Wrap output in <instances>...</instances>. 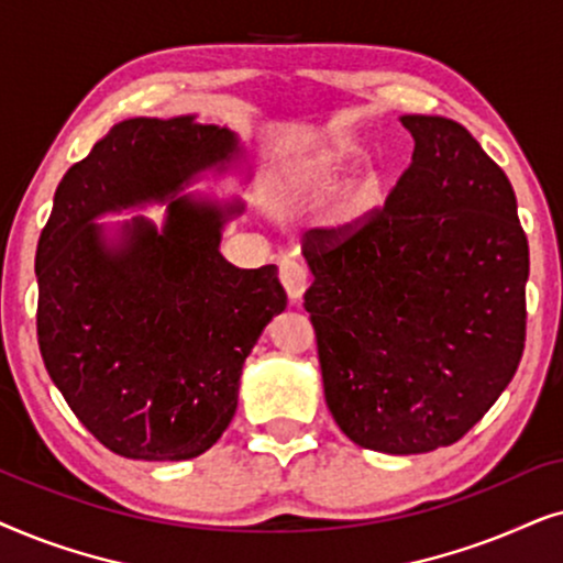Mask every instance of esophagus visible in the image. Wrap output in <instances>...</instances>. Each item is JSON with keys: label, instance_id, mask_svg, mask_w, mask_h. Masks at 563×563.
<instances>
[{"label": "esophagus", "instance_id": "esophagus-1", "mask_svg": "<svg viewBox=\"0 0 563 563\" xmlns=\"http://www.w3.org/2000/svg\"><path fill=\"white\" fill-rule=\"evenodd\" d=\"M280 283L283 288H286V294L290 301H298L306 294V288H309V275H306V269L298 265L294 260H283L280 262Z\"/></svg>", "mask_w": 563, "mask_h": 563}]
</instances>
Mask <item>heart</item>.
Returning a JSON list of instances; mask_svg holds the SVG:
<instances>
[{"label":"heart","mask_w":563,"mask_h":563,"mask_svg":"<svg viewBox=\"0 0 563 563\" xmlns=\"http://www.w3.org/2000/svg\"><path fill=\"white\" fill-rule=\"evenodd\" d=\"M355 159L357 146L347 144V141H336L332 146L313 152L309 159L298 162L286 175L283 190H286L290 198H317V195L332 190V187L347 175V169L355 164ZM378 195L380 177L376 172H363V175L352 179V185L347 187V195H344V203L340 208V221H357L360 216H365L373 206H376Z\"/></svg>","instance_id":"obj_1"}]
</instances>
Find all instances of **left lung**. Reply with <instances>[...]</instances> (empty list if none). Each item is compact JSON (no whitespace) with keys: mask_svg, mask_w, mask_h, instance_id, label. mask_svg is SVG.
Listing matches in <instances>:
<instances>
[{"mask_svg":"<svg viewBox=\"0 0 563 563\" xmlns=\"http://www.w3.org/2000/svg\"><path fill=\"white\" fill-rule=\"evenodd\" d=\"M409 169L384 208L303 246L327 407L352 443L453 445L512 380L526 347L528 236L515 190L451 118L401 115Z\"/></svg>","mask_w":563,"mask_h":563,"instance_id":"left-lung-1","label":"left lung"}]
</instances>
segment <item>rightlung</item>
<instances>
[{"label": "right lung", "instance_id": "obj_1", "mask_svg": "<svg viewBox=\"0 0 563 563\" xmlns=\"http://www.w3.org/2000/svg\"><path fill=\"white\" fill-rule=\"evenodd\" d=\"M239 156L234 131L195 115L129 118L56 187L35 252L37 344L79 422L123 459L206 453L234 417L246 355L288 303L275 265L239 269L219 252L242 200L175 198ZM148 199L168 201L162 230L137 217L108 238L93 223Z\"/></svg>", "mask_w": 563, "mask_h": 563}]
</instances>
